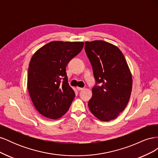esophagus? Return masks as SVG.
<instances>
[{
  "mask_svg": "<svg viewBox=\"0 0 158 158\" xmlns=\"http://www.w3.org/2000/svg\"><path fill=\"white\" fill-rule=\"evenodd\" d=\"M76 89H77L78 91H81V90H83V89H84V88H80V87H77V88H76Z\"/></svg>",
  "mask_w": 158,
  "mask_h": 158,
  "instance_id": "obj_1",
  "label": "esophagus"
}]
</instances>
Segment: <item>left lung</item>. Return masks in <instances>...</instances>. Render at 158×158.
Here are the masks:
<instances>
[{
	"instance_id": "obj_1",
	"label": "left lung",
	"mask_w": 158,
	"mask_h": 158,
	"mask_svg": "<svg viewBox=\"0 0 158 158\" xmlns=\"http://www.w3.org/2000/svg\"><path fill=\"white\" fill-rule=\"evenodd\" d=\"M85 51L95 80L102 84L92 89L89 109L100 121L113 120L125 110L131 98L132 78L127 62L117 46L102 40L85 41Z\"/></svg>"
}]
</instances>
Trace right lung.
<instances>
[{
    "label": "right lung",
    "instance_id": "1",
    "mask_svg": "<svg viewBox=\"0 0 158 158\" xmlns=\"http://www.w3.org/2000/svg\"><path fill=\"white\" fill-rule=\"evenodd\" d=\"M84 44L82 41H51L32 56L27 89L33 106L44 117L58 119L68 111L75 93L68 83L66 67Z\"/></svg>",
    "mask_w": 158,
    "mask_h": 158
}]
</instances>
